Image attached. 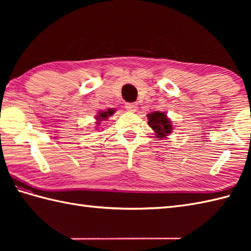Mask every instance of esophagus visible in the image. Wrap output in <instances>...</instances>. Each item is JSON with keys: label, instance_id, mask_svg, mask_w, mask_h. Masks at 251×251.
Wrapping results in <instances>:
<instances>
[{"label": "esophagus", "instance_id": "obj_1", "mask_svg": "<svg viewBox=\"0 0 251 251\" xmlns=\"http://www.w3.org/2000/svg\"><path fill=\"white\" fill-rule=\"evenodd\" d=\"M125 108L128 110L129 112H136V110L138 109V105L135 102H126Z\"/></svg>", "mask_w": 251, "mask_h": 251}]
</instances>
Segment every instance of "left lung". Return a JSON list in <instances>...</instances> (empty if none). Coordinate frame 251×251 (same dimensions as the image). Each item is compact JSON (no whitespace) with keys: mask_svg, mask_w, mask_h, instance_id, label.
Instances as JSON below:
<instances>
[{"mask_svg":"<svg viewBox=\"0 0 251 251\" xmlns=\"http://www.w3.org/2000/svg\"><path fill=\"white\" fill-rule=\"evenodd\" d=\"M149 125L155 131L157 138H165L173 131L172 122L168 120V117L164 112L154 111L152 113L148 114Z\"/></svg>","mask_w":251,"mask_h":251,"instance_id":"8db88e82","label":"left lung"}]
</instances>
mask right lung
<instances>
[{
	"instance_id": "1",
	"label": "right lung",
	"mask_w": 251,
	"mask_h": 251,
	"mask_svg": "<svg viewBox=\"0 0 251 251\" xmlns=\"http://www.w3.org/2000/svg\"><path fill=\"white\" fill-rule=\"evenodd\" d=\"M114 112H115V110H113V109H108L106 111H101V112H99L98 115H97V120H98L97 124H99L100 121H103V120L105 121L106 119H108L109 116L113 115Z\"/></svg>"
}]
</instances>
